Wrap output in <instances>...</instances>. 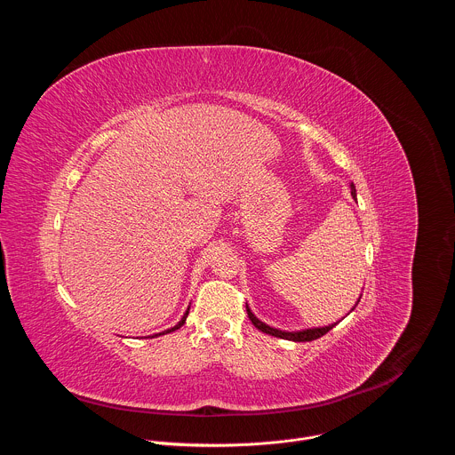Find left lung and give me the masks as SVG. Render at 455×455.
<instances>
[{"instance_id":"8db88e82","label":"left lung","mask_w":455,"mask_h":455,"mask_svg":"<svg viewBox=\"0 0 455 455\" xmlns=\"http://www.w3.org/2000/svg\"><path fill=\"white\" fill-rule=\"evenodd\" d=\"M351 196L356 198V188L355 185H351ZM360 302V300H358ZM246 313H248V318L251 320L253 326L257 330H261L263 333L267 335H272V337H277V339H286V340H293V342H311V340H316L320 337L326 335L330 330H333L337 323H331V326H326V328H313V330H304V331H279V330H274L270 326H267V323H263L259 318H255V315L248 309L246 306Z\"/></svg>"}]
</instances>
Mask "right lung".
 <instances>
[{
    "mask_svg": "<svg viewBox=\"0 0 455 455\" xmlns=\"http://www.w3.org/2000/svg\"><path fill=\"white\" fill-rule=\"evenodd\" d=\"M187 315H188V311L183 315V318L176 323V326L174 328H171V330H167V331H164V333H160V335H165V333H171V331H176V330H180L181 326H183V323H185V320H187ZM155 337H158V335H155Z\"/></svg>",
    "mask_w": 455,
    "mask_h": 455,
    "instance_id": "add662e5",
    "label": "right lung"
}]
</instances>
